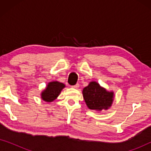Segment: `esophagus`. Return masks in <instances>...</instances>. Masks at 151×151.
Segmentation results:
<instances>
[{"label": "esophagus", "instance_id": "1", "mask_svg": "<svg viewBox=\"0 0 151 151\" xmlns=\"http://www.w3.org/2000/svg\"><path fill=\"white\" fill-rule=\"evenodd\" d=\"M79 86H80V84H76V85L72 86L71 87H72V88H76V89H77V88H79Z\"/></svg>", "mask_w": 151, "mask_h": 151}]
</instances>
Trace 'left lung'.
Instances as JSON below:
<instances>
[{
    "instance_id": "1",
    "label": "left lung",
    "mask_w": 151,
    "mask_h": 151,
    "mask_svg": "<svg viewBox=\"0 0 151 151\" xmlns=\"http://www.w3.org/2000/svg\"><path fill=\"white\" fill-rule=\"evenodd\" d=\"M82 94L88 108L98 111L110 108L114 98L113 91H108L96 82H91L83 88Z\"/></svg>"
}]
</instances>
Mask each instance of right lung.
I'll return each mask as SVG.
<instances>
[{
    "label": "right lung",
    "mask_w": 151,
    "mask_h": 151,
    "mask_svg": "<svg viewBox=\"0 0 151 151\" xmlns=\"http://www.w3.org/2000/svg\"><path fill=\"white\" fill-rule=\"evenodd\" d=\"M65 87V84L61 82L57 81L49 82L46 88L41 93V98L45 102H53L58 98L61 91Z\"/></svg>",
    "instance_id": "1"
}]
</instances>
